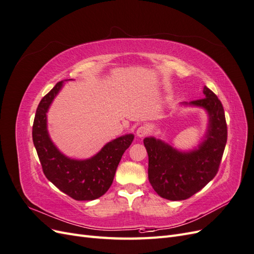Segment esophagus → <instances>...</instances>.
Masks as SVG:
<instances>
[{"instance_id": "obj_1", "label": "esophagus", "mask_w": 254, "mask_h": 254, "mask_svg": "<svg viewBox=\"0 0 254 254\" xmlns=\"http://www.w3.org/2000/svg\"><path fill=\"white\" fill-rule=\"evenodd\" d=\"M149 133V127L146 126V125H142L136 130V135L139 137H144Z\"/></svg>"}]
</instances>
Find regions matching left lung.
I'll return each mask as SVG.
<instances>
[{
	"mask_svg": "<svg viewBox=\"0 0 254 254\" xmlns=\"http://www.w3.org/2000/svg\"><path fill=\"white\" fill-rule=\"evenodd\" d=\"M205 97L184 105L201 107L209 114L204 140L198 148L180 151L156 137H145L148 153V179L157 194L168 200H184L216 176L227 143V123L218 97L204 87Z\"/></svg>",
	"mask_w": 254,
	"mask_h": 254,
	"instance_id": "obj_1",
	"label": "left lung"
}]
</instances>
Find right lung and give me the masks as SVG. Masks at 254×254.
Here are the masks:
<instances>
[{
  "instance_id": "add662e5",
  "label": "right lung",
  "mask_w": 254,
  "mask_h": 254,
  "mask_svg": "<svg viewBox=\"0 0 254 254\" xmlns=\"http://www.w3.org/2000/svg\"><path fill=\"white\" fill-rule=\"evenodd\" d=\"M63 84L64 81L57 82L38 105L33 142L43 173L54 186L75 200H94L111 187L123 153L131 145L134 135L126 134L114 139L87 160L65 157L50 139L47 123V112Z\"/></svg>"
}]
</instances>
